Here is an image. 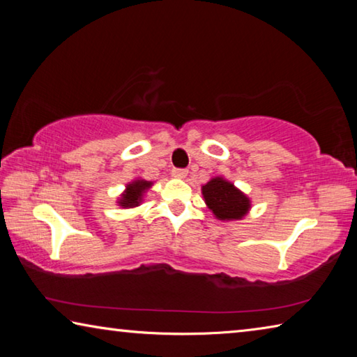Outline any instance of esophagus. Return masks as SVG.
I'll return each mask as SVG.
<instances>
[{"instance_id":"esophagus-1","label":"esophagus","mask_w":357,"mask_h":357,"mask_svg":"<svg viewBox=\"0 0 357 357\" xmlns=\"http://www.w3.org/2000/svg\"><path fill=\"white\" fill-rule=\"evenodd\" d=\"M187 173H189V172H187L185 168H173V170H172V176H173V178L183 179V178L187 176Z\"/></svg>"}]
</instances>
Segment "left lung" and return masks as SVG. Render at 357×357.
Segmentation results:
<instances>
[{
  "label": "left lung",
  "instance_id": "left-lung-1",
  "mask_svg": "<svg viewBox=\"0 0 357 357\" xmlns=\"http://www.w3.org/2000/svg\"><path fill=\"white\" fill-rule=\"evenodd\" d=\"M202 193L206 206L219 220H241L250 209L247 195L220 176L204 184Z\"/></svg>",
  "mask_w": 357,
  "mask_h": 357
}]
</instances>
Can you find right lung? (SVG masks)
<instances>
[{"label":"right lung","mask_w":357,"mask_h":357,"mask_svg":"<svg viewBox=\"0 0 357 357\" xmlns=\"http://www.w3.org/2000/svg\"><path fill=\"white\" fill-rule=\"evenodd\" d=\"M153 183L144 179H135L126 185V190L121 193L118 204L121 208H135L142 203L144 192H146Z\"/></svg>","instance_id":"add662e5"}]
</instances>
